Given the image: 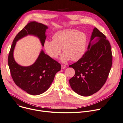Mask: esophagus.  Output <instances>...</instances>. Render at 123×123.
<instances>
[{"mask_svg":"<svg viewBox=\"0 0 123 123\" xmlns=\"http://www.w3.org/2000/svg\"><path fill=\"white\" fill-rule=\"evenodd\" d=\"M66 68V65H61V69H65Z\"/></svg>","mask_w":123,"mask_h":123,"instance_id":"34e87169","label":"esophagus"}]
</instances>
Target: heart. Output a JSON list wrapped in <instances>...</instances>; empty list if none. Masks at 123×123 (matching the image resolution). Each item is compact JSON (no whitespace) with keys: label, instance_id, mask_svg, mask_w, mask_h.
Returning <instances> with one entry per match:
<instances>
[{"label":"heart","instance_id":"obj_1","mask_svg":"<svg viewBox=\"0 0 123 123\" xmlns=\"http://www.w3.org/2000/svg\"><path fill=\"white\" fill-rule=\"evenodd\" d=\"M88 38L84 32L75 29H66L58 31L52 36V41L46 40L44 48L47 55L56 59L61 53H63L60 60L65 63L71 59L78 61L84 55L87 45Z\"/></svg>","mask_w":123,"mask_h":123}]
</instances>
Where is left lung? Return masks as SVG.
Returning <instances> with one entry per match:
<instances>
[{
  "label": "left lung",
  "instance_id": "left-lung-1",
  "mask_svg": "<svg viewBox=\"0 0 123 123\" xmlns=\"http://www.w3.org/2000/svg\"><path fill=\"white\" fill-rule=\"evenodd\" d=\"M112 65L110 44L106 37L94 28L87 51L76 63L69 66L75 71L69 80L73 91L82 96L98 92L105 83Z\"/></svg>",
  "mask_w": 123,
  "mask_h": 123
}]
</instances>
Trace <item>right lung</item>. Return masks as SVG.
Returning <instances> with one entry per match:
<instances>
[{
    "label": "right lung",
    "mask_w": 123,
    "mask_h": 123,
    "mask_svg": "<svg viewBox=\"0 0 123 123\" xmlns=\"http://www.w3.org/2000/svg\"><path fill=\"white\" fill-rule=\"evenodd\" d=\"M48 28L47 26L35 21L28 23L15 37L8 55V66L15 84L32 95H38L47 91L55 74L61 70V65L41 50L33 64L28 66H21L14 59V50L17 41L28 35L38 37L43 46L46 38L45 32Z\"/></svg>",
    "instance_id": "add662e5"
}]
</instances>
